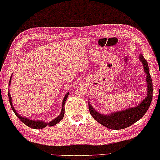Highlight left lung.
Wrapping results in <instances>:
<instances>
[{"mask_svg":"<svg viewBox=\"0 0 160 160\" xmlns=\"http://www.w3.org/2000/svg\"><path fill=\"white\" fill-rule=\"evenodd\" d=\"M140 60L144 67V71L147 75V96L142 102L135 107L128 109L113 113L109 115L101 114L98 112L89 103V112L92 117L98 122L104 126L108 128L113 130H120L130 127L135 122L138 121L147 113L148 108L150 107L152 98V79L149 73V68L147 61L144 59L142 54H140Z\"/></svg>","mask_w":160,"mask_h":160,"instance_id":"1","label":"left lung"}]
</instances>
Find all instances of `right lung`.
I'll return each instance as SVG.
<instances>
[{
	"label": "right lung",
	"instance_id": "right-lung-1",
	"mask_svg": "<svg viewBox=\"0 0 160 160\" xmlns=\"http://www.w3.org/2000/svg\"><path fill=\"white\" fill-rule=\"evenodd\" d=\"M12 75L11 76V78H10V80H9V85L11 82V80H12ZM8 96H9V103L10 105H11V107L12 108L13 111L14 112V113L16 114V115L17 117L19 118V120L22 122V123H24L25 124H26L28 127H30V128H35V129H41L45 128L46 126H49V127H52V126L56 125V124L58 123L59 122H60V120H62V119L64 117V104H65V102L67 99V97L69 96V93H67L65 96H64L63 101H62V110H61V113L56 118L53 119V120L51 121L50 122H44L42 121H40V120H29V119L27 118H24L22 117L21 115H20L17 112L15 111L14 108L13 107V105H12V97L10 96L9 92H8Z\"/></svg>",
	"mask_w": 160,
	"mask_h": 160
}]
</instances>
